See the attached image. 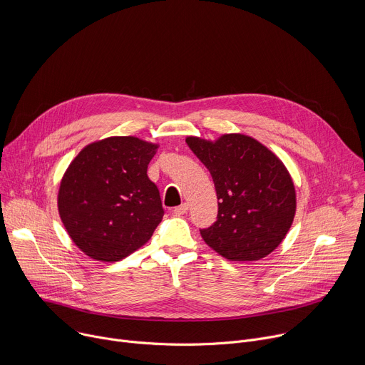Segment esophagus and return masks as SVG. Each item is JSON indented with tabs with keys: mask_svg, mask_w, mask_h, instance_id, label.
<instances>
[{
	"mask_svg": "<svg viewBox=\"0 0 365 365\" xmlns=\"http://www.w3.org/2000/svg\"><path fill=\"white\" fill-rule=\"evenodd\" d=\"M187 210H189L187 203H182V205H179V206H176V207H175L173 212H175L176 215H183V214H186V212H187Z\"/></svg>",
	"mask_w": 365,
	"mask_h": 365,
	"instance_id": "1",
	"label": "esophagus"
}]
</instances>
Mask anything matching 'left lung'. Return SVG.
<instances>
[{"instance_id": "obj_1", "label": "left lung", "mask_w": 365, "mask_h": 365, "mask_svg": "<svg viewBox=\"0 0 365 365\" xmlns=\"http://www.w3.org/2000/svg\"><path fill=\"white\" fill-rule=\"evenodd\" d=\"M186 143L211 172L218 197L217 221L200 230L203 241L232 262H255L270 254L290 230L296 211L284 165L242 134H225L215 143L187 137Z\"/></svg>"}]
</instances>
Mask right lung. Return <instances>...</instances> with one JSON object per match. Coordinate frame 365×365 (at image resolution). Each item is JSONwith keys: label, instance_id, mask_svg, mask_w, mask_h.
I'll return each instance as SVG.
<instances>
[{"label": "right lung", "instance_id": "add662e5", "mask_svg": "<svg viewBox=\"0 0 365 365\" xmlns=\"http://www.w3.org/2000/svg\"><path fill=\"white\" fill-rule=\"evenodd\" d=\"M158 145L110 137L86 145L59 189V214L73 242L91 258L118 262L144 245L165 210L147 176Z\"/></svg>", "mask_w": 365, "mask_h": 365}]
</instances>
